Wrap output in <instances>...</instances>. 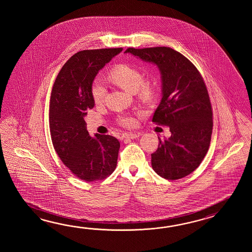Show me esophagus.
Segmentation results:
<instances>
[{
    "instance_id": "34e87169",
    "label": "esophagus",
    "mask_w": 252,
    "mask_h": 252,
    "mask_svg": "<svg viewBox=\"0 0 252 252\" xmlns=\"http://www.w3.org/2000/svg\"><path fill=\"white\" fill-rule=\"evenodd\" d=\"M140 135H141L140 133H132V132H129V133L124 134V137L125 139H134L139 138Z\"/></svg>"
}]
</instances>
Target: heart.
Instances as JSON below:
<instances>
[{
  "instance_id": "b5f03b06",
  "label": "heart",
  "mask_w": 252,
  "mask_h": 252,
  "mask_svg": "<svg viewBox=\"0 0 252 252\" xmlns=\"http://www.w3.org/2000/svg\"><path fill=\"white\" fill-rule=\"evenodd\" d=\"M109 77L113 84L129 93H136L141 99L152 100L155 96L157 86L151 79L143 80V75L138 68L127 64H121L111 70ZM92 95L94 102L101 104L106 96V88L102 81L96 79L93 84ZM119 123L125 127H131L136 124V120L129 115H123L119 118Z\"/></svg>"
}]
</instances>
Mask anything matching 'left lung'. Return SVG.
Returning a JSON list of instances; mask_svg holds the SVG:
<instances>
[{
    "mask_svg": "<svg viewBox=\"0 0 252 252\" xmlns=\"http://www.w3.org/2000/svg\"><path fill=\"white\" fill-rule=\"evenodd\" d=\"M124 53L156 64L161 75L160 103L152 122L169 128L151 154V166L161 177L177 180L194 171L209 149L213 112L197 68L182 54L166 47L128 48Z\"/></svg>",
    "mask_w": 252,
    "mask_h": 252,
    "instance_id": "left-lung-1",
    "label": "left lung"
}]
</instances>
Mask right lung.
Wrapping results in <instances>:
<instances>
[{
  "instance_id": "1",
  "label": "right lung",
  "mask_w": 252,
  "mask_h": 252,
  "mask_svg": "<svg viewBox=\"0 0 252 252\" xmlns=\"http://www.w3.org/2000/svg\"><path fill=\"white\" fill-rule=\"evenodd\" d=\"M122 51L120 48L77 52L54 83L48 114L54 149L75 177L86 182L106 178L117 166L118 139L98 133L91 137L85 117L94 106L92 86L98 72Z\"/></svg>"
}]
</instances>
